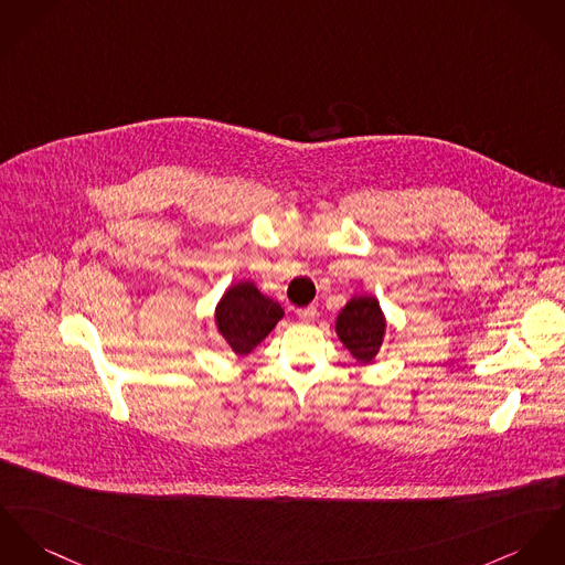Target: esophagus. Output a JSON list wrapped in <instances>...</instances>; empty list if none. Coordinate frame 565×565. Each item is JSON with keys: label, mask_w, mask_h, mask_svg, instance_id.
<instances>
[{"label": "esophagus", "mask_w": 565, "mask_h": 565, "mask_svg": "<svg viewBox=\"0 0 565 565\" xmlns=\"http://www.w3.org/2000/svg\"><path fill=\"white\" fill-rule=\"evenodd\" d=\"M316 307L313 305H309V307H301V309H297V316L303 320V322H311L313 318H316Z\"/></svg>", "instance_id": "obj_1"}]
</instances>
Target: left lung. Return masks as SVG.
Here are the masks:
<instances>
[{
    "instance_id": "obj_1",
    "label": "left lung",
    "mask_w": 565,
    "mask_h": 565,
    "mask_svg": "<svg viewBox=\"0 0 565 565\" xmlns=\"http://www.w3.org/2000/svg\"><path fill=\"white\" fill-rule=\"evenodd\" d=\"M385 329V313L374 297H352L335 322L338 338L361 363H370L379 354Z\"/></svg>"
}]
</instances>
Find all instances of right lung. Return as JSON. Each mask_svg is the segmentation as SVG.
<instances>
[{"instance_id":"obj_1","label":"right lung","mask_w":565,"mask_h":565,"mask_svg":"<svg viewBox=\"0 0 565 565\" xmlns=\"http://www.w3.org/2000/svg\"><path fill=\"white\" fill-rule=\"evenodd\" d=\"M281 318V305L262 295L252 281L230 286L215 309L218 333L238 356L258 347Z\"/></svg>"}]
</instances>
